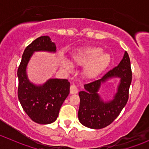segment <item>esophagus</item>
Masks as SVG:
<instances>
[{
    "mask_svg": "<svg viewBox=\"0 0 149 149\" xmlns=\"http://www.w3.org/2000/svg\"><path fill=\"white\" fill-rule=\"evenodd\" d=\"M79 90H78L77 87L75 85H71L70 86V92L71 94H77Z\"/></svg>",
    "mask_w": 149,
    "mask_h": 149,
    "instance_id": "esophagus-1",
    "label": "esophagus"
}]
</instances>
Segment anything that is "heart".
Segmentation results:
<instances>
[{"label": "heart", "instance_id": "1", "mask_svg": "<svg viewBox=\"0 0 149 149\" xmlns=\"http://www.w3.org/2000/svg\"><path fill=\"white\" fill-rule=\"evenodd\" d=\"M111 55L103 52L100 47H86L79 50L73 57V63L76 65H84L88 63L84 69V76L87 79L97 77L109 65ZM63 65L67 70H70L71 65L67 60L63 61Z\"/></svg>", "mask_w": 149, "mask_h": 149}]
</instances>
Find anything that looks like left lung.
I'll return each instance as SVG.
<instances>
[{"label": "left lung", "instance_id": "1", "mask_svg": "<svg viewBox=\"0 0 149 149\" xmlns=\"http://www.w3.org/2000/svg\"><path fill=\"white\" fill-rule=\"evenodd\" d=\"M114 77H119L120 83L113 100L104 102L98 94L102 83ZM132 81L130 61L127 52L119 65L108 71L102 79L84 85L80 97L78 117L84 126L92 129H101L110 125L127 104L129 88Z\"/></svg>", "mask_w": 149, "mask_h": 149}]
</instances>
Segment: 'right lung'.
<instances>
[{"label":"right lung","instance_id":"obj_1","mask_svg":"<svg viewBox=\"0 0 149 149\" xmlns=\"http://www.w3.org/2000/svg\"><path fill=\"white\" fill-rule=\"evenodd\" d=\"M55 52L56 46L48 36L38 37L24 49L17 71L18 98L27 115L38 124H49L56 120L60 109L70 93L67 79H50L42 85L29 80L26 67L34 52Z\"/></svg>","mask_w":149,"mask_h":149}]
</instances>
